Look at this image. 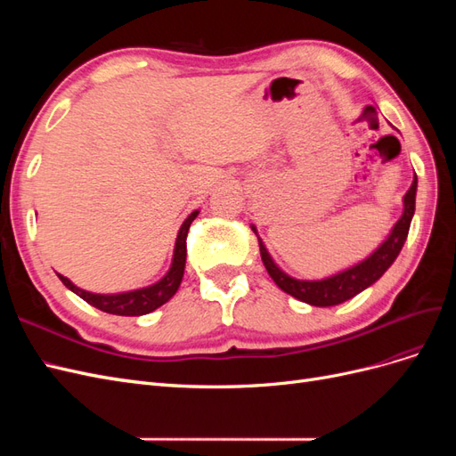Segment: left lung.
<instances>
[{
    "label": "left lung",
    "instance_id": "left-lung-1",
    "mask_svg": "<svg viewBox=\"0 0 456 456\" xmlns=\"http://www.w3.org/2000/svg\"><path fill=\"white\" fill-rule=\"evenodd\" d=\"M417 184L419 181L415 175L411 188L403 196L402 216H399V220L392 226L388 236H386V240L377 247V249L370 255H367L363 260L355 262V265L342 268L340 272H335L330 275H325L322 280H298V278H293V275H289L285 270H281L278 265H275L272 255L268 253L265 241L260 240L256 226L251 224V230L258 238L260 256H262V262H265V268L270 273V278L281 289V291L298 298L300 302H306L310 306H320V308L337 306L340 302L350 300L352 297L360 295L367 287H370L372 283L382 278V273L394 265V260L397 258L399 251H402V247L407 240L412 215H415Z\"/></svg>",
    "mask_w": 456,
    "mask_h": 456
}]
</instances>
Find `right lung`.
<instances>
[{
	"mask_svg": "<svg viewBox=\"0 0 456 456\" xmlns=\"http://www.w3.org/2000/svg\"><path fill=\"white\" fill-rule=\"evenodd\" d=\"M200 215V209L191 211L183 226L178 228L176 240H175V249H173V258H171V266L165 272L163 278H159L156 283H150L146 287L139 289H131V291H121V293H91L86 291V289L77 287L72 283L64 275L57 273L61 281L70 289L72 293H76L79 298H84L89 302L91 306L99 308L106 314H114V315H144L158 310L163 306L165 302L171 300L175 293L181 287L184 268H186V236L190 224L194 223V218Z\"/></svg>",
	"mask_w": 456,
	"mask_h": 456,
	"instance_id": "add662e5",
	"label": "right lung"
}]
</instances>
